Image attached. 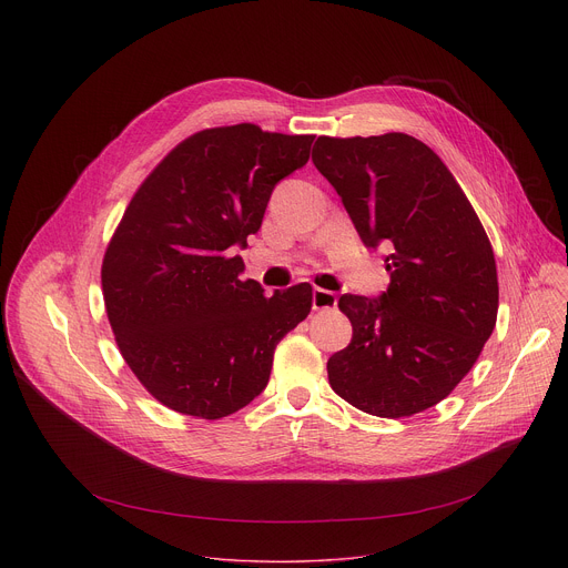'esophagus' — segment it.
<instances>
[{
  "mask_svg": "<svg viewBox=\"0 0 568 568\" xmlns=\"http://www.w3.org/2000/svg\"><path fill=\"white\" fill-rule=\"evenodd\" d=\"M312 307L314 310H333V307H337V294L331 292V290L314 287V292H312Z\"/></svg>",
  "mask_w": 568,
  "mask_h": 568,
  "instance_id": "esophagus-1",
  "label": "esophagus"
}]
</instances>
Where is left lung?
<instances>
[{
	"label": "left lung",
	"mask_w": 568,
	"mask_h": 568,
	"mask_svg": "<svg viewBox=\"0 0 568 568\" xmlns=\"http://www.w3.org/2000/svg\"><path fill=\"white\" fill-rule=\"evenodd\" d=\"M312 161L366 245H390L382 298H339L353 339L328 359L331 386L371 416L420 414L456 388L495 331L488 233L443 159L416 136H318Z\"/></svg>",
	"instance_id": "8db88e82"
}]
</instances>
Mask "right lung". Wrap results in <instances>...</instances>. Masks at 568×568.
I'll return each mask as SVG.
<instances>
[{
	"instance_id": "1",
	"label": "right lung",
	"mask_w": 568,
	"mask_h": 568,
	"mask_svg": "<svg viewBox=\"0 0 568 568\" xmlns=\"http://www.w3.org/2000/svg\"><path fill=\"white\" fill-rule=\"evenodd\" d=\"M312 134L254 123L178 143L132 195L103 256L116 346L164 407L220 420L263 393L278 342L310 314L312 285L265 296L235 245L261 229L274 186L305 166Z\"/></svg>"
}]
</instances>
